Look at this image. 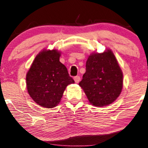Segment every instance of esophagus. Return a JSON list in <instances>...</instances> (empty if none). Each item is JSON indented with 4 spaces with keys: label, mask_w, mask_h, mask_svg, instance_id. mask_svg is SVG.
Returning <instances> with one entry per match:
<instances>
[{
    "label": "esophagus",
    "mask_w": 148,
    "mask_h": 148,
    "mask_svg": "<svg viewBox=\"0 0 148 148\" xmlns=\"http://www.w3.org/2000/svg\"><path fill=\"white\" fill-rule=\"evenodd\" d=\"M74 81H75L76 83H78V82H80V76H75V77H74Z\"/></svg>",
    "instance_id": "esophagus-1"
}]
</instances>
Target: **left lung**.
Masks as SVG:
<instances>
[{"instance_id": "1", "label": "left lung", "mask_w": 148, "mask_h": 148, "mask_svg": "<svg viewBox=\"0 0 148 148\" xmlns=\"http://www.w3.org/2000/svg\"><path fill=\"white\" fill-rule=\"evenodd\" d=\"M90 103L103 107L119 97L123 86V74L113 52L93 53L86 62V72L79 82Z\"/></svg>"}]
</instances>
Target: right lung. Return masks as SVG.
<instances>
[{"mask_svg":"<svg viewBox=\"0 0 148 148\" xmlns=\"http://www.w3.org/2000/svg\"><path fill=\"white\" fill-rule=\"evenodd\" d=\"M60 56L56 49H44L36 56L27 72V92L42 107L58 106L66 86L74 82L66 67L60 62Z\"/></svg>","mask_w":148,"mask_h":148,"instance_id":"add662e5","label":"right lung"}]
</instances>
